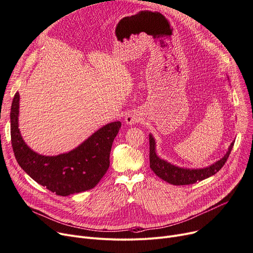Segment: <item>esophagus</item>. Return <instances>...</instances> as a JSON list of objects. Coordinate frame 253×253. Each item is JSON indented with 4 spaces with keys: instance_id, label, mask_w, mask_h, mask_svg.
<instances>
[{
    "instance_id": "1",
    "label": "esophagus",
    "mask_w": 253,
    "mask_h": 253,
    "mask_svg": "<svg viewBox=\"0 0 253 253\" xmlns=\"http://www.w3.org/2000/svg\"><path fill=\"white\" fill-rule=\"evenodd\" d=\"M125 121H126V124H128V125L135 124L140 121V117L136 113H131L125 118Z\"/></svg>"
}]
</instances>
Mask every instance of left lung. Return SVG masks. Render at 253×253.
Wrapping results in <instances>:
<instances>
[{
  "instance_id": "obj_1",
  "label": "left lung",
  "mask_w": 253,
  "mask_h": 253,
  "mask_svg": "<svg viewBox=\"0 0 253 253\" xmlns=\"http://www.w3.org/2000/svg\"><path fill=\"white\" fill-rule=\"evenodd\" d=\"M233 141L230 145L228 153L224 155L222 159L207 168L203 169H183L171 165L170 163L162 160L156 155L155 152V140L152 135H150V167L155 172V174L158 175L163 180L174 184V185H185V184H193L197 181H201L211 175H214L218 172L221 167L227 162L228 158L232 152L234 147Z\"/></svg>"
}]
</instances>
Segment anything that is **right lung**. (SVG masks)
<instances>
[{"label":"right lung","mask_w":253,"mask_h":253,"mask_svg":"<svg viewBox=\"0 0 253 253\" xmlns=\"http://www.w3.org/2000/svg\"><path fill=\"white\" fill-rule=\"evenodd\" d=\"M19 93L11 105V143L19 166L35 181L58 196H69L94 188L110 167L113 141L121 122L103 126L70 153L55 157L41 156L32 151L18 129Z\"/></svg>","instance_id":"right-lung-1"}]
</instances>
